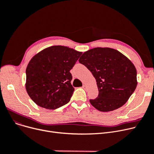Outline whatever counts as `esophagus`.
Masks as SVG:
<instances>
[{"instance_id":"34e87169","label":"esophagus","mask_w":154,"mask_h":154,"mask_svg":"<svg viewBox=\"0 0 154 154\" xmlns=\"http://www.w3.org/2000/svg\"><path fill=\"white\" fill-rule=\"evenodd\" d=\"M83 88L84 89H86V86L85 85H83Z\"/></svg>"}]
</instances>
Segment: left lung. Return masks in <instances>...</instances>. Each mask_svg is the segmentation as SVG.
<instances>
[{
  "instance_id": "8db88e82",
  "label": "left lung",
  "mask_w": 154,
  "mask_h": 154,
  "mask_svg": "<svg viewBox=\"0 0 154 154\" xmlns=\"http://www.w3.org/2000/svg\"><path fill=\"white\" fill-rule=\"evenodd\" d=\"M95 78L98 96L89 102L102 112L114 111L128 101L136 88L137 71L121 53L110 48H94L79 60Z\"/></svg>"
}]
</instances>
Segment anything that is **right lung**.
Instances as JSON below:
<instances>
[{
  "mask_svg": "<svg viewBox=\"0 0 154 154\" xmlns=\"http://www.w3.org/2000/svg\"><path fill=\"white\" fill-rule=\"evenodd\" d=\"M82 53L63 46H53L34 56L26 69V89L33 101L47 109L65 105L74 92L73 68Z\"/></svg>",
  "mask_w": 154,
  "mask_h": 154,
  "instance_id": "add662e5",
  "label": "right lung"
}]
</instances>
